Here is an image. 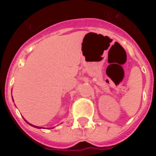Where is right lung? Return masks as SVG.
I'll list each match as a JSON object with an SVG mask.
<instances>
[{"label":"right lung","mask_w":156,"mask_h":156,"mask_svg":"<svg viewBox=\"0 0 156 156\" xmlns=\"http://www.w3.org/2000/svg\"><path fill=\"white\" fill-rule=\"evenodd\" d=\"M26 122H27V121H26ZM27 122V123H29V122ZM29 124H30V125H31V126H33V125H32V124H30V123H29ZM34 126V127H37V128H41V127H39V126Z\"/></svg>","instance_id":"right-lung-1"}]
</instances>
